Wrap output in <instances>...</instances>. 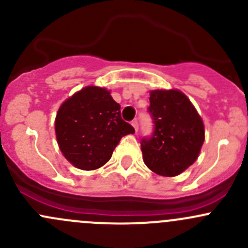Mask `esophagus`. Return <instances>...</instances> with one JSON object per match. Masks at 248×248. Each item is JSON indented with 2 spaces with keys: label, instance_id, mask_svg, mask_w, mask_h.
I'll return each mask as SVG.
<instances>
[{
  "label": "esophagus",
  "instance_id": "esophagus-1",
  "mask_svg": "<svg viewBox=\"0 0 248 248\" xmlns=\"http://www.w3.org/2000/svg\"><path fill=\"white\" fill-rule=\"evenodd\" d=\"M132 126L134 127V129H136V132H138L139 124H138V121H137V120H134V121H132Z\"/></svg>",
  "mask_w": 248,
  "mask_h": 248
}]
</instances>
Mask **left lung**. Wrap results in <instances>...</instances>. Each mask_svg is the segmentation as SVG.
I'll return each instance as SVG.
<instances>
[{"label": "left lung", "instance_id": "1", "mask_svg": "<svg viewBox=\"0 0 248 248\" xmlns=\"http://www.w3.org/2000/svg\"><path fill=\"white\" fill-rule=\"evenodd\" d=\"M147 111L155 128L151 137L140 142L144 163L162 176H176L199 156L205 139L201 115L179 90L150 92Z\"/></svg>", "mask_w": 248, "mask_h": 248}]
</instances>
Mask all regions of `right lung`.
Returning <instances> with one entry per match:
<instances>
[{
	"instance_id": "obj_1",
	"label": "right lung",
	"mask_w": 248,
	"mask_h": 248,
	"mask_svg": "<svg viewBox=\"0 0 248 248\" xmlns=\"http://www.w3.org/2000/svg\"><path fill=\"white\" fill-rule=\"evenodd\" d=\"M110 91L86 86L62 103L55 119L57 144L76 168L94 170L111 158L122 137L134 128L121 117Z\"/></svg>"
}]
</instances>
